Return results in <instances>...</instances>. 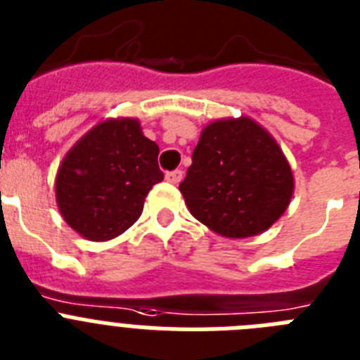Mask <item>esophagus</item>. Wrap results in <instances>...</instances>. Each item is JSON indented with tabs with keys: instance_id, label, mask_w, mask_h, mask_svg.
Instances as JSON below:
<instances>
[{
	"instance_id": "34e87169",
	"label": "esophagus",
	"mask_w": 360,
	"mask_h": 360,
	"mask_svg": "<svg viewBox=\"0 0 360 360\" xmlns=\"http://www.w3.org/2000/svg\"><path fill=\"white\" fill-rule=\"evenodd\" d=\"M181 179H183V170H172V172H167V181H168V183L177 184Z\"/></svg>"
}]
</instances>
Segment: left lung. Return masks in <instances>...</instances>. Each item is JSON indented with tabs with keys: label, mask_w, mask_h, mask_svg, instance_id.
Segmentation results:
<instances>
[{
	"label": "left lung",
	"mask_w": 360,
	"mask_h": 360,
	"mask_svg": "<svg viewBox=\"0 0 360 360\" xmlns=\"http://www.w3.org/2000/svg\"><path fill=\"white\" fill-rule=\"evenodd\" d=\"M190 214L233 239L264 232L288 208L293 176L274 137L248 117L202 130L179 184Z\"/></svg>",
	"instance_id": "left-lung-1"
}]
</instances>
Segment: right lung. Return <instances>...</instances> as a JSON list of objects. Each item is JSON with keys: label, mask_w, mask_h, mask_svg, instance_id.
I'll list each match as a JSON object with an SVG mask.
<instances>
[{"label": "right lung", "mask_w": 360, "mask_h": 360, "mask_svg": "<svg viewBox=\"0 0 360 360\" xmlns=\"http://www.w3.org/2000/svg\"><path fill=\"white\" fill-rule=\"evenodd\" d=\"M159 146L136 120L94 127L65 155L56 177L59 212L90 240H108L136 223L146 193L162 181Z\"/></svg>", "instance_id": "right-lung-1"}]
</instances>
